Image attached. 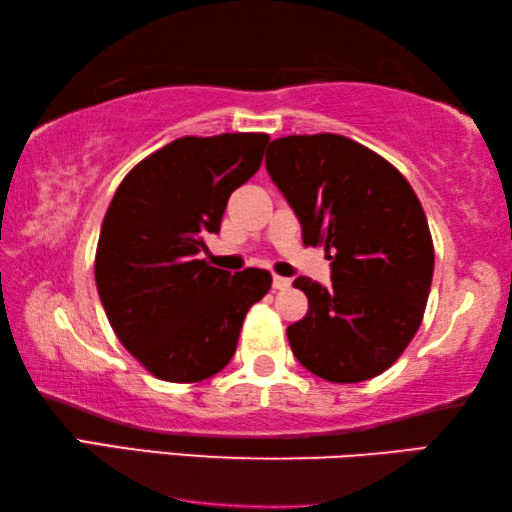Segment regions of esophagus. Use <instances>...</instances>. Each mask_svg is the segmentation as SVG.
<instances>
[{
    "instance_id": "obj_1",
    "label": "esophagus",
    "mask_w": 512,
    "mask_h": 512,
    "mask_svg": "<svg viewBox=\"0 0 512 512\" xmlns=\"http://www.w3.org/2000/svg\"><path fill=\"white\" fill-rule=\"evenodd\" d=\"M272 283H274L276 290H288L292 286V281L286 279V276H274Z\"/></svg>"
}]
</instances>
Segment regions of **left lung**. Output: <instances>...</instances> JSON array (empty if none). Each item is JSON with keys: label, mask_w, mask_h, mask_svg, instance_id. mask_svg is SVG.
<instances>
[{"label": "left lung", "mask_w": 512, "mask_h": 512, "mask_svg": "<svg viewBox=\"0 0 512 512\" xmlns=\"http://www.w3.org/2000/svg\"><path fill=\"white\" fill-rule=\"evenodd\" d=\"M265 167L301 224L324 247L331 286L299 276L304 320L288 326L292 354L331 383L367 381L395 363L424 317L433 240L415 190L395 165L335 133L270 142Z\"/></svg>", "instance_id": "1"}]
</instances>
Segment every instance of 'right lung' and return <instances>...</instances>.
<instances>
[{"instance_id": "right-lung-1", "label": "right lung", "mask_w": 512, "mask_h": 512, "mask_svg": "<svg viewBox=\"0 0 512 512\" xmlns=\"http://www.w3.org/2000/svg\"><path fill=\"white\" fill-rule=\"evenodd\" d=\"M267 142V133L179 138L115 190L97 242V292L124 349L156 379L197 383L224 370L247 311L272 286L267 270L231 274L199 258Z\"/></svg>"}]
</instances>
